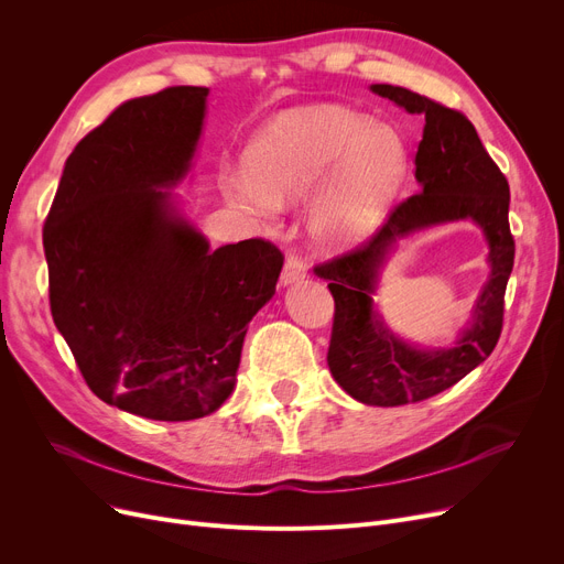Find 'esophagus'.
Here are the masks:
<instances>
[{
	"mask_svg": "<svg viewBox=\"0 0 564 564\" xmlns=\"http://www.w3.org/2000/svg\"><path fill=\"white\" fill-rule=\"evenodd\" d=\"M308 274V264L302 256L297 253H290L285 258V264H283V272H281V283L283 285H290V283H297V281H304Z\"/></svg>",
	"mask_w": 564,
	"mask_h": 564,
	"instance_id": "esophagus-1",
	"label": "esophagus"
}]
</instances>
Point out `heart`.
I'll list each match as a JSON object with an SVG mask.
<instances>
[{"label": "heart", "instance_id": "1", "mask_svg": "<svg viewBox=\"0 0 564 564\" xmlns=\"http://www.w3.org/2000/svg\"><path fill=\"white\" fill-rule=\"evenodd\" d=\"M251 175H235L228 196L262 219L279 203L313 192L308 224L322 242L343 247L368 237L387 213L409 166L402 134L336 105L283 113L249 145Z\"/></svg>", "mask_w": 564, "mask_h": 564}]
</instances>
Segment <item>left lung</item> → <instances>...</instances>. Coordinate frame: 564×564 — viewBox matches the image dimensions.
I'll use <instances>...</instances> for the list:
<instances>
[{
	"label": "left lung",
	"mask_w": 564,
	"mask_h": 564,
	"mask_svg": "<svg viewBox=\"0 0 564 564\" xmlns=\"http://www.w3.org/2000/svg\"><path fill=\"white\" fill-rule=\"evenodd\" d=\"M372 91L425 116L416 153L421 192L400 200L375 235L327 262L315 274L329 281L334 327L327 364L354 400L400 406L427 400L478 368L502 332L506 288L514 264L510 232V185L468 118L409 88L372 84ZM473 218L490 242L492 274L474 307V319L451 350H419L395 339L371 308L376 272L400 236L427 225Z\"/></svg>",
	"instance_id": "8db88e82"
}]
</instances>
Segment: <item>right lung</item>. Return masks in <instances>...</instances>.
<instances>
[{"mask_svg":"<svg viewBox=\"0 0 564 564\" xmlns=\"http://www.w3.org/2000/svg\"><path fill=\"white\" fill-rule=\"evenodd\" d=\"M205 86L116 107L70 153L43 226L50 311L102 402L151 421H194L232 393L251 317L283 253L251 237L210 249L175 210Z\"/></svg>","mask_w":564,"mask_h":564,"instance_id":"right-lung-1","label":"right lung"}]
</instances>
